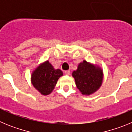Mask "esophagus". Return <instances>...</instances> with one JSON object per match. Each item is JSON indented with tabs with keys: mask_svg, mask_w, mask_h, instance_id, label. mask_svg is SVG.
Listing matches in <instances>:
<instances>
[{
	"mask_svg": "<svg viewBox=\"0 0 132 132\" xmlns=\"http://www.w3.org/2000/svg\"><path fill=\"white\" fill-rule=\"evenodd\" d=\"M64 73H65L66 75H70V71H69V70H67V71H65Z\"/></svg>",
	"mask_w": 132,
	"mask_h": 132,
	"instance_id": "34e87169",
	"label": "esophagus"
}]
</instances>
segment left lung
<instances>
[{
	"label": "left lung",
	"instance_id": "8db88e82",
	"mask_svg": "<svg viewBox=\"0 0 132 132\" xmlns=\"http://www.w3.org/2000/svg\"><path fill=\"white\" fill-rule=\"evenodd\" d=\"M75 84L80 93L90 95L99 89L103 80V72L101 67L85 60L80 63L77 69L72 73Z\"/></svg>",
	"mask_w": 132,
	"mask_h": 132
}]
</instances>
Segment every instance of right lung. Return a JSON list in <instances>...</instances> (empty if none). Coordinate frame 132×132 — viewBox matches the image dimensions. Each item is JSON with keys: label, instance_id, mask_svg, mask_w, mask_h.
<instances>
[{"label": "right lung", "instance_id": "1", "mask_svg": "<svg viewBox=\"0 0 132 132\" xmlns=\"http://www.w3.org/2000/svg\"><path fill=\"white\" fill-rule=\"evenodd\" d=\"M62 75L63 72L60 69H55L49 61H46L31 73V83L41 94L48 95L53 91L58 79Z\"/></svg>", "mask_w": 132, "mask_h": 132}]
</instances>
